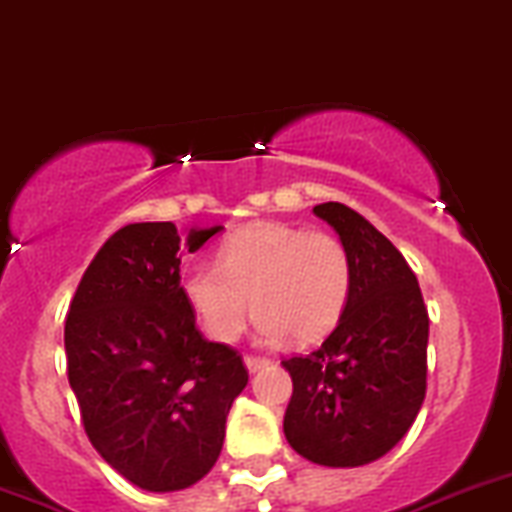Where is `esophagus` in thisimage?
<instances>
[{
	"instance_id": "34e87169",
	"label": "esophagus",
	"mask_w": 512,
	"mask_h": 512,
	"mask_svg": "<svg viewBox=\"0 0 512 512\" xmlns=\"http://www.w3.org/2000/svg\"><path fill=\"white\" fill-rule=\"evenodd\" d=\"M245 366L252 371V374H255V371H260V369H265V366H270V359H265V356L247 354L245 356Z\"/></svg>"
}]
</instances>
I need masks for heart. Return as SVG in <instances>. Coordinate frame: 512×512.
Segmentation results:
<instances>
[{"mask_svg":"<svg viewBox=\"0 0 512 512\" xmlns=\"http://www.w3.org/2000/svg\"><path fill=\"white\" fill-rule=\"evenodd\" d=\"M214 262H195L180 289L215 342H235L252 302L257 332L267 342L287 337L312 344L344 317L354 285L347 245L327 230L289 223H252L232 232Z\"/></svg>","mask_w":512,"mask_h":512,"instance_id":"b5f03b06","label":"heart"}]
</instances>
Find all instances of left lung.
Masks as SVG:
<instances>
[{
	"label": "left lung",
	"instance_id": "obj_1",
	"mask_svg": "<svg viewBox=\"0 0 512 512\" xmlns=\"http://www.w3.org/2000/svg\"><path fill=\"white\" fill-rule=\"evenodd\" d=\"M314 215L347 245L354 285L322 347L282 361L294 386L285 436L307 461L354 468L389 453L421 411L428 312L409 262L369 220L342 203Z\"/></svg>",
	"mask_w": 512,
	"mask_h": 512
}]
</instances>
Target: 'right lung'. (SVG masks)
<instances>
[{"label":"right lung","mask_w":512,"mask_h":512,"mask_svg":"<svg viewBox=\"0 0 512 512\" xmlns=\"http://www.w3.org/2000/svg\"><path fill=\"white\" fill-rule=\"evenodd\" d=\"M220 230H190L185 247L200 250ZM64 347L86 436L123 478L168 493L215 466L247 366L200 334L180 289L173 223L108 237L71 299Z\"/></svg>","instance_id":"obj_1"}]
</instances>
